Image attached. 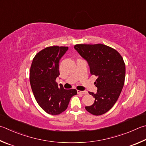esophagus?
<instances>
[{
  "mask_svg": "<svg viewBox=\"0 0 146 146\" xmlns=\"http://www.w3.org/2000/svg\"><path fill=\"white\" fill-rule=\"evenodd\" d=\"M77 93L78 94H87V91H77Z\"/></svg>",
  "mask_w": 146,
  "mask_h": 146,
  "instance_id": "1",
  "label": "esophagus"
}]
</instances>
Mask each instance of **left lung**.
I'll return each mask as SVG.
<instances>
[{"instance_id": "8db88e82", "label": "left lung", "mask_w": 146, "mask_h": 146, "mask_svg": "<svg viewBox=\"0 0 146 146\" xmlns=\"http://www.w3.org/2000/svg\"><path fill=\"white\" fill-rule=\"evenodd\" d=\"M74 48L88 62L91 75L98 77L94 82L97 92H89L94 102L85 108L92 115L104 114L114 105L123 89L126 73L123 57L117 50L103 44H77Z\"/></svg>"}]
</instances>
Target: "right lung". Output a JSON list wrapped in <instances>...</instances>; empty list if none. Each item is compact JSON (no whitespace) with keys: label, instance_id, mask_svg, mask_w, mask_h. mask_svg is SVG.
<instances>
[{"label":"right lung","instance_id":"add662e5","mask_svg":"<svg viewBox=\"0 0 146 146\" xmlns=\"http://www.w3.org/2000/svg\"><path fill=\"white\" fill-rule=\"evenodd\" d=\"M68 46H52L41 50L34 57L30 69V83L38 105L51 115H59L68 108L76 89L58 87L56 78L60 75L59 62Z\"/></svg>","mask_w":146,"mask_h":146}]
</instances>
